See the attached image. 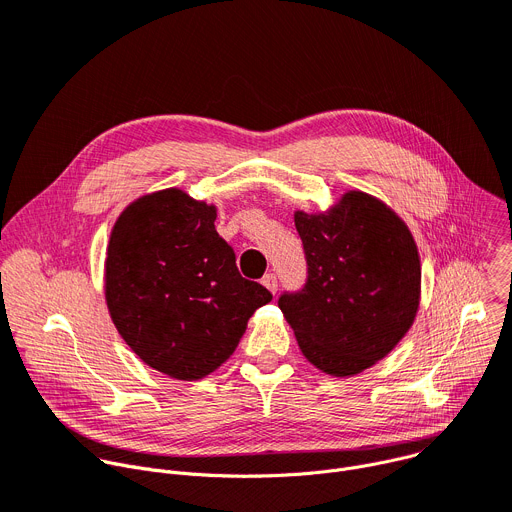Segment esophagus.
Here are the masks:
<instances>
[{
    "label": "esophagus",
    "instance_id": "1",
    "mask_svg": "<svg viewBox=\"0 0 512 512\" xmlns=\"http://www.w3.org/2000/svg\"><path fill=\"white\" fill-rule=\"evenodd\" d=\"M262 285H264L272 295L278 291V280H276V276H274V274H264V278H262Z\"/></svg>",
    "mask_w": 512,
    "mask_h": 512
}]
</instances>
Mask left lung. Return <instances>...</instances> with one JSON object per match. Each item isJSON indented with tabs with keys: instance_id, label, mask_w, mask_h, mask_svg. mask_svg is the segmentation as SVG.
Returning <instances> with one entry per match:
<instances>
[{
	"instance_id": "1",
	"label": "left lung",
	"mask_w": 512,
	"mask_h": 512,
	"mask_svg": "<svg viewBox=\"0 0 512 512\" xmlns=\"http://www.w3.org/2000/svg\"><path fill=\"white\" fill-rule=\"evenodd\" d=\"M307 282L278 307L303 356L329 376H354L388 356L421 301V260L407 223L384 201L348 191L321 213L295 211Z\"/></svg>"
}]
</instances>
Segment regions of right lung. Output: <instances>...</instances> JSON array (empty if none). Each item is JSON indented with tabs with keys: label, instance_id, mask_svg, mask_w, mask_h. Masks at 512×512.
Returning <instances> with one entry per match:
<instances>
[{
	"label": "right lung",
	"instance_id": "add662e5",
	"mask_svg": "<svg viewBox=\"0 0 512 512\" xmlns=\"http://www.w3.org/2000/svg\"><path fill=\"white\" fill-rule=\"evenodd\" d=\"M215 217V205L170 187L132 201L107 244L103 289L113 325L144 364L177 380L217 370L272 299L238 272Z\"/></svg>",
	"mask_w": 512,
	"mask_h": 512
}]
</instances>
